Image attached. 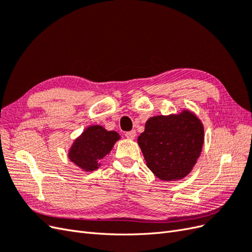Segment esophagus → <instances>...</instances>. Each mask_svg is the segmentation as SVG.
<instances>
[{
    "label": "esophagus",
    "instance_id": "1",
    "mask_svg": "<svg viewBox=\"0 0 252 252\" xmlns=\"http://www.w3.org/2000/svg\"><path fill=\"white\" fill-rule=\"evenodd\" d=\"M135 130H131V131H127V132H125V136L127 139H129V140H133L134 138H135Z\"/></svg>",
    "mask_w": 252,
    "mask_h": 252
}]
</instances>
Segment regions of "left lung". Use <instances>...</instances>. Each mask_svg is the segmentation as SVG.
I'll list each match as a JSON object with an SVG mask.
<instances>
[{"instance_id": "obj_1", "label": "left lung", "mask_w": 252, "mask_h": 252, "mask_svg": "<svg viewBox=\"0 0 252 252\" xmlns=\"http://www.w3.org/2000/svg\"><path fill=\"white\" fill-rule=\"evenodd\" d=\"M148 168L164 181L183 179L200 157L204 143L201 122L189 111L150 118L138 138Z\"/></svg>"}]
</instances>
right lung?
Masks as SVG:
<instances>
[{
    "instance_id": "add662e5",
    "label": "right lung",
    "mask_w": 252,
    "mask_h": 252,
    "mask_svg": "<svg viewBox=\"0 0 252 252\" xmlns=\"http://www.w3.org/2000/svg\"><path fill=\"white\" fill-rule=\"evenodd\" d=\"M119 139L120 135L116 131H107L102 126L88 127L73 143L69 158L83 169L95 170Z\"/></svg>"
}]
</instances>
